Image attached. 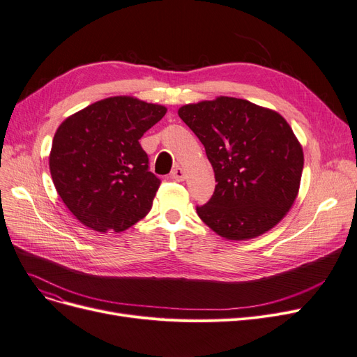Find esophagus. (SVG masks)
<instances>
[{
    "label": "esophagus",
    "instance_id": "esophagus-1",
    "mask_svg": "<svg viewBox=\"0 0 357 357\" xmlns=\"http://www.w3.org/2000/svg\"><path fill=\"white\" fill-rule=\"evenodd\" d=\"M170 176H172L175 181H183V179H185L183 169L179 167V166H176V167L172 170V174H170Z\"/></svg>",
    "mask_w": 357,
    "mask_h": 357
}]
</instances>
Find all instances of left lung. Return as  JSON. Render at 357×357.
Returning <instances> with one entry per match:
<instances>
[{"instance_id": "1", "label": "left lung", "mask_w": 357, "mask_h": 357, "mask_svg": "<svg viewBox=\"0 0 357 357\" xmlns=\"http://www.w3.org/2000/svg\"><path fill=\"white\" fill-rule=\"evenodd\" d=\"M206 149L215 188L197 213L217 235L252 239L280 222L298 197L303 151L287 121L267 107L220 96L179 107Z\"/></svg>"}]
</instances>
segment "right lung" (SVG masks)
<instances>
[{"label":"right lung","mask_w":357,"mask_h":357,"mask_svg":"<svg viewBox=\"0 0 357 357\" xmlns=\"http://www.w3.org/2000/svg\"><path fill=\"white\" fill-rule=\"evenodd\" d=\"M166 107L115 96L89 105L58 127L50 169L58 195L84 226L122 231L150 211L160 179L140 138Z\"/></svg>","instance_id":"right-lung-1"}]
</instances>
